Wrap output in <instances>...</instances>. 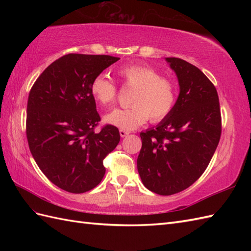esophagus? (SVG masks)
Segmentation results:
<instances>
[{
  "label": "esophagus",
  "mask_w": 251,
  "mask_h": 251,
  "mask_svg": "<svg viewBox=\"0 0 251 251\" xmlns=\"http://www.w3.org/2000/svg\"><path fill=\"white\" fill-rule=\"evenodd\" d=\"M120 135H121V137H122V138H124V137H126V136H128V135H129V131L124 130V129H120Z\"/></svg>",
  "instance_id": "1"
}]
</instances>
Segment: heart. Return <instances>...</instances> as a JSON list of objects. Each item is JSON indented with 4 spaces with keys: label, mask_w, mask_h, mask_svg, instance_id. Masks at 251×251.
<instances>
[{
    "label": "heart",
    "mask_w": 251,
    "mask_h": 251,
    "mask_svg": "<svg viewBox=\"0 0 251 251\" xmlns=\"http://www.w3.org/2000/svg\"><path fill=\"white\" fill-rule=\"evenodd\" d=\"M117 74L128 88L130 106L115 109L104 116L110 125L124 130H132L149 120L159 122L167 117L177 102V85L162 75L155 69L146 65H128L120 68ZM90 93L100 104L110 105L115 102L117 88L105 73L96 75L90 84Z\"/></svg>",
    "instance_id": "1"
}]
</instances>
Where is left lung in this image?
Returning a JSON list of instances; mask_svg holds the SVG:
<instances>
[{"label":"left lung","instance_id":"left-lung-1","mask_svg":"<svg viewBox=\"0 0 251 251\" xmlns=\"http://www.w3.org/2000/svg\"><path fill=\"white\" fill-rule=\"evenodd\" d=\"M178 77L174 110L153 128L140 132L137 168L147 189L173 195L189 188L205 172L221 136L217 89L199 68L166 58Z\"/></svg>","mask_w":251,"mask_h":251}]
</instances>
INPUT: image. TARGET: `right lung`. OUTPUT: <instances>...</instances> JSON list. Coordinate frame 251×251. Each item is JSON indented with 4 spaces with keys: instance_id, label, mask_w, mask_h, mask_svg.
Here are the masks:
<instances>
[{
    "instance_id": "add662e5",
    "label": "right lung",
    "mask_w": 251,
    "mask_h": 251,
    "mask_svg": "<svg viewBox=\"0 0 251 251\" xmlns=\"http://www.w3.org/2000/svg\"><path fill=\"white\" fill-rule=\"evenodd\" d=\"M120 58L68 54L47 67L32 86L26 105V139L47 178L70 193H85L105 174L103 159L120 142V131L100 122L90 84Z\"/></svg>"
}]
</instances>
